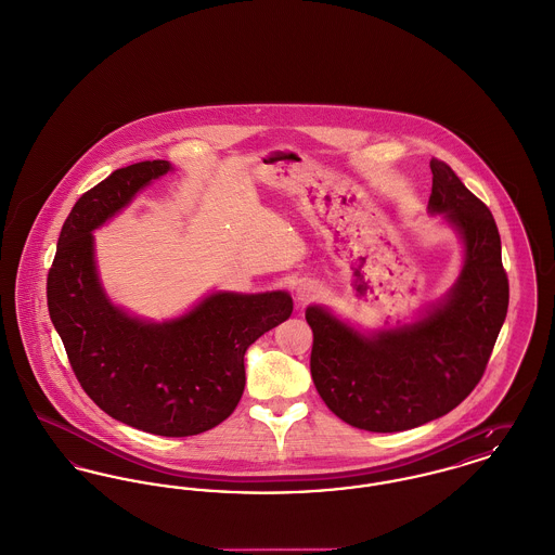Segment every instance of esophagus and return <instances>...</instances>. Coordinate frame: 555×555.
<instances>
[{
	"mask_svg": "<svg viewBox=\"0 0 555 555\" xmlns=\"http://www.w3.org/2000/svg\"><path fill=\"white\" fill-rule=\"evenodd\" d=\"M317 295H319V292H317V285H314V283H310V281H304V283H299V285L295 287V299H297V304L312 301Z\"/></svg>",
	"mask_w": 555,
	"mask_h": 555,
	"instance_id": "obj_1",
	"label": "esophagus"
}]
</instances>
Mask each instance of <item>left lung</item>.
I'll return each mask as SVG.
<instances>
[{
    "instance_id": "obj_1",
    "label": "left lung",
    "mask_w": 555,
    "mask_h": 555,
    "mask_svg": "<svg viewBox=\"0 0 555 555\" xmlns=\"http://www.w3.org/2000/svg\"><path fill=\"white\" fill-rule=\"evenodd\" d=\"M429 167L427 211L442 216L463 243V268L449 294L417 321L375 333L325 306L306 308L314 386L341 422L366 431H402L453 411L482 379L507 317L509 283L489 207L444 162Z\"/></svg>"
}]
</instances>
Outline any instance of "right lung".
I'll use <instances>...</instances> for the list:
<instances>
[{
	"mask_svg": "<svg viewBox=\"0 0 555 555\" xmlns=\"http://www.w3.org/2000/svg\"><path fill=\"white\" fill-rule=\"evenodd\" d=\"M173 167L142 162L79 196L48 272V310L81 388L135 429L182 438L222 424L245 390V352L294 312L287 292L203 297L186 314L153 323L115 306L100 283L94 230Z\"/></svg>",
	"mask_w": 555,
	"mask_h": 555,
	"instance_id": "right-lung-1",
	"label": "right lung"
}]
</instances>
